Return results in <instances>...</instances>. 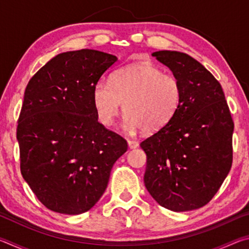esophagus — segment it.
I'll return each mask as SVG.
<instances>
[{
    "label": "esophagus",
    "instance_id": "obj_1",
    "mask_svg": "<svg viewBox=\"0 0 249 249\" xmlns=\"http://www.w3.org/2000/svg\"><path fill=\"white\" fill-rule=\"evenodd\" d=\"M127 142H128V147L130 149H135L138 147V142H136L135 140H128Z\"/></svg>",
    "mask_w": 249,
    "mask_h": 249
}]
</instances>
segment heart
Returning <instances> with one entry per match:
<instances>
[{
    "instance_id": "obj_1",
    "label": "heart",
    "mask_w": 249,
    "mask_h": 249,
    "mask_svg": "<svg viewBox=\"0 0 249 249\" xmlns=\"http://www.w3.org/2000/svg\"><path fill=\"white\" fill-rule=\"evenodd\" d=\"M92 100L103 125L113 124L124 103L125 128L154 133L177 114L182 101V86L176 75L163 72L153 62L142 61L117 70L111 82L100 80Z\"/></svg>"
}]
</instances>
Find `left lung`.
Here are the masks:
<instances>
[{
	"instance_id": "left-lung-1",
	"label": "left lung",
	"mask_w": 249,
	"mask_h": 249,
	"mask_svg": "<svg viewBox=\"0 0 249 249\" xmlns=\"http://www.w3.org/2000/svg\"><path fill=\"white\" fill-rule=\"evenodd\" d=\"M182 86V101L169 123L141 142L147 156L144 182L158 203L175 212L212 200L233 162L234 122L220 82L187 53H151Z\"/></svg>"
}]
</instances>
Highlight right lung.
<instances>
[{"mask_svg": "<svg viewBox=\"0 0 249 249\" xmlns=\"http://www.w3.org/2000/svg\"><path fill=\"white\" fill-rule=\"evenodd\" d=\"M116 56L93 49L57 54L29 80L16 137L20 172L53 212L89 211L127 142L98 122L92 93Z\"/></svg>", "mask_w": 249, "mask_h": 249, "instance_id": "add662e5", "label": "right lung"}]
</instances>
